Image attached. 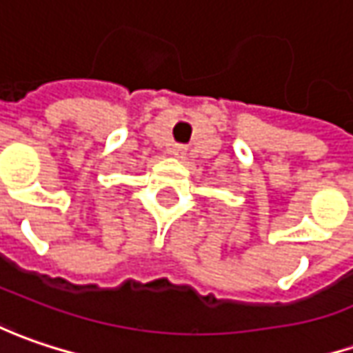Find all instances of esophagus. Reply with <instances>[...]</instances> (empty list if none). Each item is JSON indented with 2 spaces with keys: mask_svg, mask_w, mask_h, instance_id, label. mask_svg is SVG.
<instances>
[{
  "mask_svg": "<svg viewBox=\"0 0 353 353\" xmlns=\"http://www.w3.org/2000/svg\"><path fill=\"white\" fill-rule=\"evenodd\" d=\"M185 152H188V148L181 146V144H174V146L170 148V154H172V156H176V158H183V156H185Z\"/></svg>",
  "mask_w": 353,
  "mask_h": 353,
  "instance_id": "34e87169",
  "label": "esophagus"
}]
</instances>
